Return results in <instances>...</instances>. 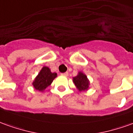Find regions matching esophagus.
Instances as JSON below:
<instances>
[{"label": "esophagus", "mask_w": 133, "mask_h": 133, "mask_svg": "<svg viewBox=\"0 0 133 133\" xmlns=\"http://www.w3.org/2000/svg\"><path fill=\"white\" fill-rule=\"evenodd\" d=\"M62 76H68V72H65V73H62Z\"/></svg>", "instance_id": "obj_1"}]
</instances>
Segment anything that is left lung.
<instances>
[{
  "instance_id": "1",
  "label": "left lung",
  "mask_w": 133,
  "mask_h": 133,
  "mask_svg": "<svg viewBox=\"0 0 133 133\" xmlns=\"http://www.w3.org/2000/svg\"><path fill=\"white\" fill-rule=\"evenodd\" d=\"M73 81L79 91H83L89 89V81L87 78V76L82 72H79L76 77H74Z\"/></svg>"
}]
</instances>
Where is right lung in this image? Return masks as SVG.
Returning a JSON list of instances; mask_svg holds the SVG:
<instances>
[{"label":"right lung","instance_id":"add662e5","mask_svg":"<svg viewBox=\"0 0 133 133\" xmlns=\"http://www.w3.org/2000/svg\"><path fill=\"white\" fill-rule=\"evenodd\" d=\"M57 77V73H52L48 67H43L37 76L32 83L34 89L39 91H43L44 89L50 85L53 80Z\"/></svg>","mask_w":133,"mask_h":133}]
</instances>
